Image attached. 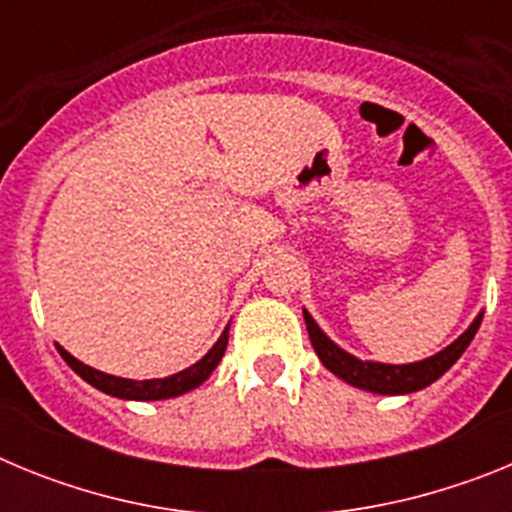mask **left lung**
<instances>
[{"label":"left lung","mask_w":512,"mask_h":512,"mask_svg":"<svg viewBox=\"0 0 512 512\" xmlns=\"http://www.w3.org/2000/svg\"><path fill=\"white\" fill-rule=\"evenodd\" d=\"M302 315H305V325L307 333H310L312 348H315V354L323 361L325 369H330V372L336 374V377H341L343 382L351 384V387L374 392V395H410V392H418L423 390V387H428V384L436 382L441 374L449 372L451 366L459 361V356L467 351L474 333L479 330V323H482V315H485V312H479L477 318H474V323L469 325L451 346H446L443 351H438V354L428 356V359L415 361V364H382V361L356 359L354 354L343 351L338 343H333L325 336L310 312L302 310Z\"/></svg>","instance_id":"left-lung-1"}]
</instances>
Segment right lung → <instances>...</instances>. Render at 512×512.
<instances>
[{"label":"right lung","mask_w":512,"mask_h":512,"mask_svg":"<svg viewBox=\"0 0 512 512\" xmlns=\"http://www.w3.org/2000/svg\"><path fill=\"white\" fill-rule=\"evenodd\" d=\"M228 328L220 333V338L215 341V346L207 351L205 356H202L197 364H192L189 369H184V372H176L171 374V377H164V379H143V382H135V379H122V377H115V374H104L99 372V369H92V366L81 364L79 359H74V356L66 351L63 346H58V354L63 356V361L74 369L76 374H79L84 382H89L92 387H97L99 392H104V395H112V397H120V400H140V402H148V400H169V397H179L184 395V392L194 390V387H200L202 382H205L207 377H210L212 372L217 369V364H220V359H223L225 348H228Z\"/></svg>","instance_id":"1"}]
</instances>
